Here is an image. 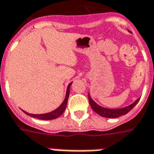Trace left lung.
Instances as JSON below:
<instances>
[{
  "instance_id": "1",
  "label": "left lung",
  "mask_w": 154,
  "mask_h": 154,
  "mask_svg": "<svg viewBox=\"0 0 154 154\" xmlns=\"http://www.w3.org/2000/svg\"><path fill=\"white\" fill-rule=\"evenodd\" d=\"M89 95V104L92 108V109L97 113V114L102 116L103 118H109V119H115V118H119L120 116H123L124 114H128L130 110L134 108V107L138 103V102L140 100V98H138V100H136L133 103L128 105L126 107H124V108H119V109H109V108H105V107L100 106V104L93 100L90 94H89V92L88 94Z\"/></svg>"
}]
</instances>
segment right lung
Wrapping results in <instances>:
<instances>
[{"mask_svg":"<svg viewBox=\"0 0 154 154\" xmlns=\"http://www.w3.org/2000/svg\"><path fill=\"white\" fill-rule=\"evenodd\" d=\"M72 83H69V84L68 87H67V90H66V94H65V98L64 101L62 102L60 106L58 107L57 109H55L53 111H51L50 113H46V114H29L26 111L23 110V112L25 113L27 115H29L30 117L35 118V119H41V120H51V119H57L60 115H61L64 111L65 110V108H66V105H67V103H68V99L69 96V89H70V86H71Z\"/></svg>","mask_w":154,"mask_h":154,"instance_id":"right-lung-1","label":"right lung"}]
</instances>
